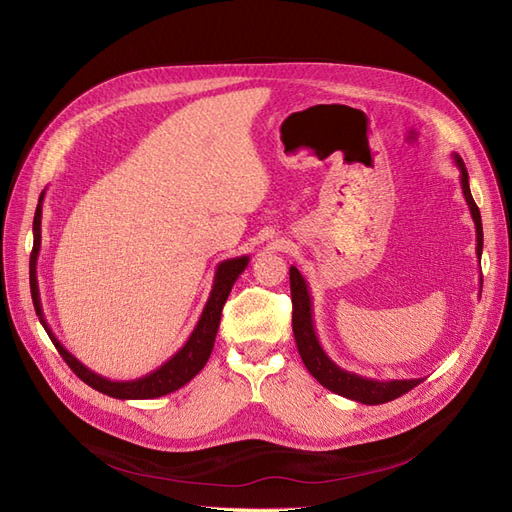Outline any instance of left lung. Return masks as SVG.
Wrapping results in <instances>:
<instances>
[{"label":"left lung","mask_w":512,"mask_h":512,"mask_svg":"<svg viewBox=\"0 0 512 512\" xmlns=\"http://www.w3.org/2000/svg\"><path fill=\"white\" fill-rule=\"evenodd\" d=\"M455 166L459 168V183L461 191H464L466 204L470 208L472 221L476 227V255L481 259L483 255V223H481V212L472 200L470 183H468V170L464 161L457 153H453ZM289 283H291V302H293V336L295 344H298L300 357L304 361L306 370L317 378V381L342 398H349L361 404H385L395 398H400L412 387L423 383V378H406V381H374V378L359 376L355 372L342 370L338 364H334L332 357H329L319 342V336L315 332V319H312V298L308 291L306 278L300 274V270L291 266L289 268Z\"/></svg>","instance_id":"1"}]
</instances>
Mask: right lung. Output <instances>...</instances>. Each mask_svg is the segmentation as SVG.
<instances>
[{
	"label": "right lung",
	"mask_w": 512,
	"mask_h": 512,
	"mask_svg": "<svg viewBox=\"0 0 512 512\" xmlns=\"http://www.w3.org/2000/svg\"><path fill=\"white\" fill-rule=\"evenodd\" d=\"M42 202H44V191L38 200L36 217H34V253H31V263H29L31 300H34L36 315L40 317L42 327L46 329L48 338L53 340L59 355L65 359V364L74 370V374L80 378V381H85L95 391L106 393V395H110V398H117V400H155V398H161V395H168L183 385H187L191 378L206 366V361L212 353L214 338H217V332H219L225 300L238 280V276L244 272L246 266H249V255L223 259L219 263L217 270H214L212 289H210L208 302L200 315V321H197V325L193 327V332L187 338V342L180 346V349L166 361V364H161L157 370L148 372L140 378H134V381H110V378L87 368L82 361H78L68 349H65L44 319L40 289H38V274H36L40 240H42Z\"/></svg>",
	"instance_id": "right-lung-1"
}]
</instances>
